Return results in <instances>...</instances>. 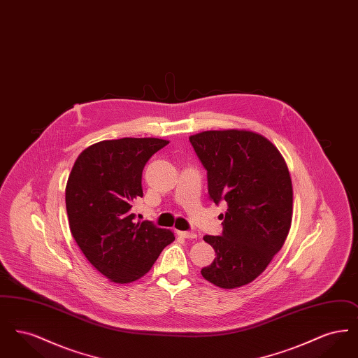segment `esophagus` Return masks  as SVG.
I'll use <instances>...</instances> for the list:
<instances>
[{"label":"esophagus","instance_id":"34e87169","mask_svg":"<svg viewBox=\"0 0 358 358\" xmlns=\"http://www.w3.org/2000/svg\"><path fill=\"white\" fill-rule=\"evenodd\" d=\"M181 238H190V240H193V238H197V235L194 234V232H187V231H178L177 232Z\"/></svg>","mask_w":358,"mask_h":358}]
</instances>
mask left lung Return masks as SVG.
<instances>
[{
  "mask_svg": "<svg viewBox=\"0 0 358 358\" xmlns=\"http://www.w3.org/2000/svg\"><path fill=\"white\" fill-rule=\"evenodd\" d=\"M189 141L206 169L210 200L228 205L222 236H204L216 257L201 275L222 289L245 286L266 270L289 235V168L273 143L254 131L210 130Z\"/></svg>",
  "mask_w": 358,
  "mask_h": 358,
  "instance_id": "left-lung-1",
  "label": "left lung"
}]
</instances>
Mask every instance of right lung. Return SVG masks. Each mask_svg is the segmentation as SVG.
Here are the masks:
<instances>
[{
    "mask_svg": "<svg viewBox=\"0 0 358 358\" xmlns=\"http://www.w3.org/2000/svg\"><path fill=\"white\" fill-rule=\"evenodd\" d=\"M169 141H102L76 158L66 187L69 229L87 260L114 283H131L153 267L174 240L171 229L136 222L131 206L142 192V171Z\"/></svg>",
    "mask_w": 358,
    "mask_h": 358,
    "instance_id": "add662e5",
    "label": "right lung"
}]
</instances>
